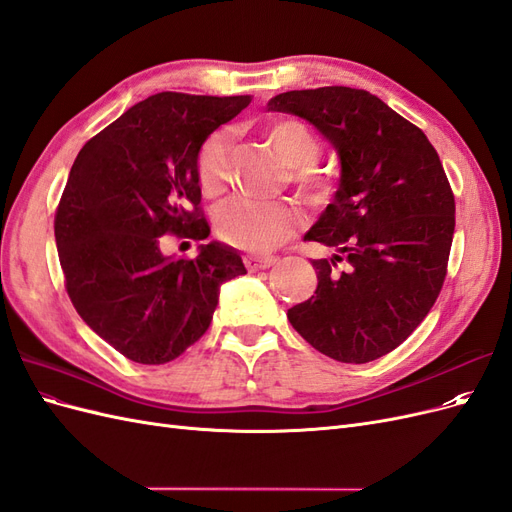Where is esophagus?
I'll use <instances>...</instances> for the list:
<instances>
[{
	"label": "esophagus",
	"instance_id": "34e87169",
	"mask_svg": "<svg viewBox=\"0 0 512 512\" xmlns=\"http://www.w3.org/2000/svg\"><path fill=\"white\" fill-rule=\"evenodd\" d=\"M247 271H260V269H269L273 267L277 258L275 256H245L243 258Z\"/></svg>",
	"mask_w": 512,
	"mask_h": 512
}]
</instances>
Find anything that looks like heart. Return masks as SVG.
Instances as JSON below:
<instances>
[{"instance_id":"heart-1","label":"heart","mask_w":512,"mask_h":512,"mask_svg":"<svg viewBox=\"0 0 512 512\" xmlns=\"http://www.w3.org/2000/svg\"><path fill=\"white\" fill-rule=\"evenodd\" d=\"M267 143L275 156L290 168V181L301 192L314 198L333 190L329 170L316 164L320 141L307 123L286 117L277 119L265 130ZM230 132H213L198 151L196 175L207 196H220L228 185L230 170ZM303 226V215L292 203H258L237 198L226 203L215 215V230L228 245L247 252H269L288 241Z\"/></svg>"}]
</instances>
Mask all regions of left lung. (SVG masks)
<instances>
[{
    "instance_id": "8db88e82",
    "label": "left lung",
    "mask_w": 512,
    "mask_h": 512,
    "mask_svg": "<svg viewBox=\"0 0 512 512\" xmlns=\"http://www.w3.org/2000/svg\"><path fill=\"white\" fill-rule=\"evenodd\" d=\"M267 106L312 123L342 164L333 203L305 235L335 254L312 260L318 288L288 320L335 361H376L423 322L444 284L455 196L438 151L365 89L286 91Z\"/></svg>"
}]
</instances>
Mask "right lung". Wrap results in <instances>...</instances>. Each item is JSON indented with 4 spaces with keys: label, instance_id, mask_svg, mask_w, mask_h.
<instances>
[{
    "label": "right lung",
    "instance_id": "right-lung-1",
    "mask_svg": "<svg viewBox=\"0 0 512 512\" xmlns=\"http://www.w3.org/2000/svg\"><path fill=\"white\" fill-rule=\"evenodd\" d=\"M250 96L162 91L134 104L76 156L55 211L68 297L87 327L126 359H177L209 329L220 286L247 273L218 241L168 258L160 237L203 241L198 151Z\"/></svg>",
    "mask_w": 512,
    "mask_h": 512
}]
</instances>
